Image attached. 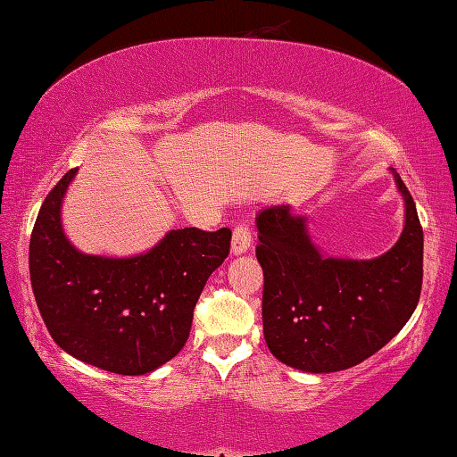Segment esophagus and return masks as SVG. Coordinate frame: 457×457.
<instances>
[{
  "instance_id": "obj_1",
  "label": "esophagus",
  "mask_w": 457,
  "mask_h": 457,
  "mask_svg": "<svg viewBox=\"0 0 457 457\" xmlns=\"http://www.w3.org/2000/svg\"><path fill=\"white\" fill-rule=\"evenodd\" d=\"M252 245V229L247 223H239V226L234 228V236H231V252L239 256V253H244L250 250Z\"/></svg>"
}]
</instances>
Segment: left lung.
Returning <instances> with one entry per match:
<instances>
[{
    "label": "left lung",
    "mask_w": 457,
    "mask_h": 457,
    "mask_svg": "<svg viewBox=\"0 0 457 457\" xmlns=\"http://www.w3.org/2000/svg\"><path fill=\"white\" fill-rule=\"evenodd\" d=\"M393 175L405 201V228L373 260L324 256L308 236L306 218L288 205L258 213L264 338L284 365L306 373L354 367L411 319L423 280V229L411 193Z\"/></svg>",
    "instance_id": "8db88e82"
}]
</instances>
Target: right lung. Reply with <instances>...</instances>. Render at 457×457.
<instances>
[{
	"instance_id": "1",
	"label": "right lung",
	"mask_w": 457,
	"mask_h": 457,
	"mask_svg": "<svg viewBox=\"0 0 457 457\" xmlns=\"http://www.w3.org/2000/svg\"><path fill=\"white\" fill-rule=\"evenodd\" d=\"M79 169L44 199L29 239V278L46 328L62 351L108 373L145 375L189 338L207 278L229 253L231 229H171L133 258L82 253L62 229V201Z\"/></svg>"
}]
</instances>
